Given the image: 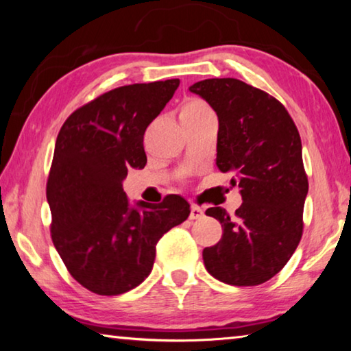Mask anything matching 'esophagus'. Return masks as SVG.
Returning a JSON list of instances; mask_svg holds the SVG:
<instances>
[{
    "mask_svg": "<svg viewBox=\"0 0 351 351\" xmlns=\"http://www.w3.org/2000/svg\"><path fill=\"white\" fill-rule=\"evenodd\" d=\"M204 215V210L201 209V207L192 204V207H190V219H199L201 217Z\"/></svg>",
    "mask_w": 351,
    "mask_h": 351,
    "instance_id": "esophagus-1",
    "label": "esophagus"
}]
</instances>
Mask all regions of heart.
<instances>
[{
	"label": "heart",
	"mask_w": 351,
	"mask_h": 351,
	"mask_svg": "<svg viewBox=\"0 0 351 351\" xmlns=\"http://www.w3.org/2000/svg\"><path fill=\"white\" fill-rule=\"evenodd\" d=\"M207 112H212V110L209 108V105H207L204 100L192 97V99H187L186 102L181 105L180 117L181 119L197 117V116H201V114H207Z\"/></svg>",
	"instance_id": "b5f03b06"
}]
</instances>
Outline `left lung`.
Masks as SVG:
<instances>
[{
	"mask_svg": "<svg viewBox=\"0 0 351 351\" xmlns=\"http://www.w3.org/2000/svg\"><path fill=\"white\" fill-rule=\"evenodd\" d=\"M190 91L217 112V165L232 173L243 198L234 217L221 207L206 210L223 235L204 247V266L234 287L261 285L282 271L304 234L308 176L299 130L276 97L239 79H206Z\"/></svg>",
	"mask_w": 351,
	"mask_h": 351,
	"instance_id": "left-lung-1",
	"label": "left lung"
}]
</instances>
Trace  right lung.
<instances>
[{"label": "right lung", "mask_w": 351, "mask_h": 351, "mask_svg": "<svg viewBox=\"0 0 351 351\" xmlns=\"http://www.w3.org/2000/svg\"><path fill=\"white\" fill-rule=\"evenodd\" d=\"M178 86L180 79L114 88L58 132L46 184L51 237L69 274L94 294L119 295L144 282L159 239L190 215L180 195L134 209L122 187L128 169L145 167L144 133Z\"/></svg>", "instance_id": "right-lung-1"}]
</instances>
